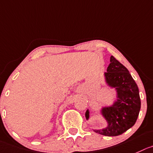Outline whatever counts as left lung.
Returning <instances> with one entry per match:
<instances>
[{"mask_svg": "<svg viewBox=\"0 0 153 153\" xmlns=\"http://www.w3.org/2000/svg\"><path fill=\"white\" fill-rule=\"evenodd\" d=\"M110 64L104 74V82L114 88L116 98L110 105L102 106L99 113L107 122L102 128H92L94 132L104 136H118L131 128L136 123L140 110V98L137 85L127 68L110 56ZM89 119V110L85 112Z\"/></svg>", "mask_w": 153, "mask_h": 153, "instance_id": "1", "label": "left lung"}]
</instances>
